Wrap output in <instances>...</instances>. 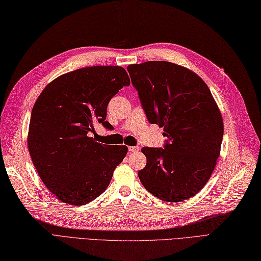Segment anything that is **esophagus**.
I'll return each instance as SVG.
<instances>
[{"mask_svg":"<svg viewBox=\"0 0 261 261\" xmlns=\"http://www.w3.org/2000/svg\"><path fill=\"white\" fill-rule=\"evenodd\" d=\"M128 150L130 152H136L139 150V147H136V146H130V147H128Z\"/></svg>","mask_w":261,"mask_h":261,"instance_id":"esophagus-1","label":"esophagus"}]
</instances>
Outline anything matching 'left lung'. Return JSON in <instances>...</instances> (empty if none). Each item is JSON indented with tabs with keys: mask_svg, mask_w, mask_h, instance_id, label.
I'll use <instances>...</instances> for the list:
<instances>
[{
	"mask_svg": "<svg viewBox=\"0 0 261 261\" xmlns=\"http://www.w3.org/2000/svg\"><path fill=\"white\" fill-rule=\"evenodd\" d=\"M151 124L164 127L165 148H142L143 186L169 202L200 192L217 164L224 122L211 90L190 69L165 61L127 66Z\"/></svg>",
	"mask_w": 261,
	"mask_h": 261,
	"instance_id": "obj_1",
	"label": "left lung"
}]
</instances>
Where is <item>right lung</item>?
Here are the masks:
<instances>
[{
    "mask_svg": "<svg viewBox=\"0 0 261 261\" xmlns=\"http://www.w3.org/2000/svg\"><path fill=\"white\" fill-rule=\"evenodd\" d=\"M130 81L120 66H90L63 74L45 86L31 114L29 151L50 193L83 206L105 192L123 162L125 145L99 144L94 125L106 122L107 105Z\"/></svg>",
    "mask_w": 261,
    "mask_h": 261,
    "instance_id": "right-lung-1",
    "label": "right lung"
}]
</instances>
